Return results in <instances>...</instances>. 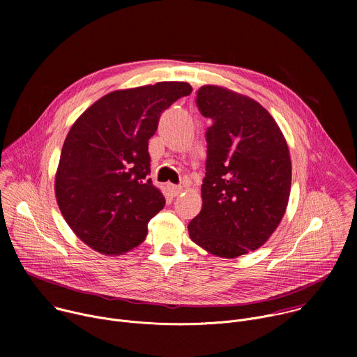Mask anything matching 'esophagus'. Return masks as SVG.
Masks as SVG:
<instances>
[{
  "instance_id": "34e87169",
  "label": "esophagus",
  "mask_w": 357,
  "mask_h": 357,
  "mask_svg": "<svg viewBox=\"0 0 357 357\" xmlns=\"http://www.w3.org/2000/svg\"><path fill=\"white\" fill-rule=\"evenodd\" d=\"M168 190H169V193H171L172 196H178V195L182 192V186H181V185H172V183H169V185H168Z\"/></svg>"
}]
</instances>
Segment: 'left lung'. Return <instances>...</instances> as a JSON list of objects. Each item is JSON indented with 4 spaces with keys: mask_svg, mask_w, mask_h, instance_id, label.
I'll return each mask as SVG.
<instances>
[{
    "mask_svg": "<svg viewBox=\"0 0 357 357\" xmlns=\"http://www.w3.org/2000/svg\"><path fill=\"white\" fill-rule=\"evenodd\" d=\"M206 130L202 211L188 225L192 241L234 259L263 245L280 225L289 197L291 160L285 138L256 100L219 86L196 93Z\"/></svg>",
    "mask_w": 357,
    "mask_h": 357,
    "instance_id": "left-lung-1",
    "label": "left lung"
}]
</instances>
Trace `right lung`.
Listing matches in <instances>:
<instances>
[{
	"label": "right lung",
	"instance_id": "1",
	"mask_svg": "<svg viewBox=\"0 0 357 357\" xmlns=\"http://www.w3.org/2000/svg\"><path fill=\"white\" fill-rule=\"evenodd\" d=\"M190 91L183 82L113 91L72 126L55 192L65 220L89 247L123 254L144 241L148 222L165 206L148 178V139L162 113Z\"/></svg>",
	"mask_w": 357,
	"mask_h": 357
}]
</instances>
